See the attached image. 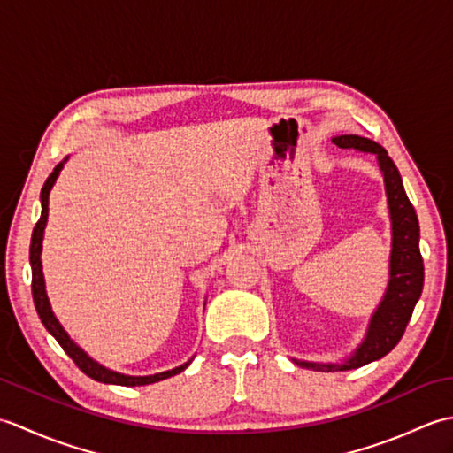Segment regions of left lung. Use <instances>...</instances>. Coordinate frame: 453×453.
<instances>
[{
  "mask_svg": "<svg viewBox=\"0 0 453 453\" xmlns=\"http://www.w3.org/2000/svg\"><path fill=\"white\" fill-rule=\"evenodd\" d=\"M333 143L339 148H354L356 151L373 153L378 157L383 182H386V195L391 218V257H389V284L383 294L378 310L373 311L368 333L362 344L356 349L342 364H323V362H294L307 370L319 372H344L356 370L360 365L380 360L395 349L412 315V310L422 294L425 284V265H422L418 239L420 227L417 211L403 188V180L395 163L388 156L380 143L373 140L346 134V136L333 138Z\"/></svg>",
  "mask_w": 453,
  "mask_h": 453,
  "instance_id": "1",
  "label": "left lung"
}]
</instances>
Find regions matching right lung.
<instances>
[{
    "instance_id": "obj_1",
    "label": "right lung",
    "mask_w": 453,
    "mask_h": 453,
    "mask_svg": "<svg viewBox=\"0 0 453 453\" xmlns=\"http://www.w3.org/2000/svg\"><path fill=\"white\" fill-rule=\"evenodd\" d=\"M65 161H67V157L62 163H58V165L54 167V171L50 173V177H48L46 182H44V187L41 190V204H42L41 219L36 221V226L33 229V237H31L33 300H35V307H36L38 317H41V321L46 326V331L54 336V339L58 341V344H60L62 349H64V352L75 362V365H78V368L85 375H89V378L95 380V381L112 383V386L134 388V386H148V383H156V381L171 378V375L180 373L190 364V360L185 362L182 365H179V368H173V370L161 372V373H153V375H127V373L112 372L109 368H104V365H101L99 362H95L91 356H88V352H85L83 349H80V346L70 339V334L64 331V326L60 325V321L56 319V315H54L52 307H50V302H48V296H46V284H44V274H42L41 253H42L44 227H46V221H48V196H50V190L54 187L58 175H60V171H62Z\"/></svg>"
}]
</instances>
